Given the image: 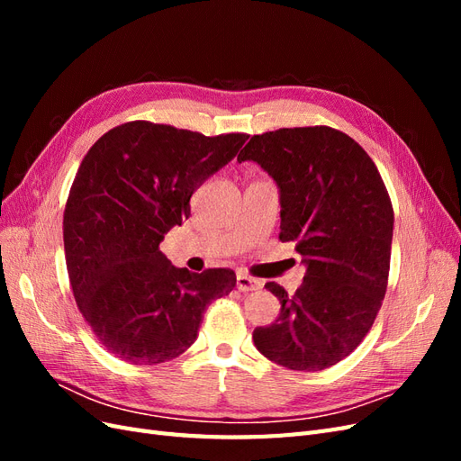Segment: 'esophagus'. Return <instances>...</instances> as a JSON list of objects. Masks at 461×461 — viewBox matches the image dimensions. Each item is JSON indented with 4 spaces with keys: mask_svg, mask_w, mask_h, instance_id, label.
I'll return each mask as SVG.
<instances>
[{
    "mask_svg": "<svg viewBox=\"0 0 461 461\" xmlns=\"http://www.w3.org/2000/svg\"><path fill=\"white\" fill-rule=\"evenodd\" d=\"M236 288H239L240 292H252V290L259 288V283L254 281V278L248 275H239L236 276Z\"/></svg>",
    "mask_w": 461,
    "mask_h": 461,
    "instance_id": "34e87169",
    "label": "esophagus"
}]
</instances>
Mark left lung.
<instances>
[{
	"mask_svg": "<svg viewBox=\"0 0 461 461\" xmlns=\"http://www.w3.org/2000/svg\"><path fill=\"white\" fill-rule=\"evenodd\" d=\"M281 190L283 242H296L303 285L288 292L269 327L254 330L258 350L294 371H321L350 356L375 323L386 294L394 212L373 159L330 127L254 134L239 153Z\"/></svg>",
	"mask_w": 461,
	"mask_h": 461,
	"instance_id": "8db88e82",
	"label": "left lung"
}]
</instances>
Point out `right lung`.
Wrapping results in <instances>:
<instances>
[{
    "label": "right lung",
    "mask_w": 461,
    "mask_h": 461,
    "mask_svg": "<svg viewBox=\"0 0 461 461\" xmlns=\"http://www.w3.org/2000/svg\"><path fill=\"white\" fill-rule=\"evenodd\" d=\"M246 140L131 121L88 149L63 213L65 261L78 310L109 354L134 366L178 357L207 305L234 288V271L178 269L159 244Z\"/></svg>",
    "instance_id": "obj_1"
}]
</instances>
